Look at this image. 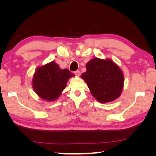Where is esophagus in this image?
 <instances>
[{
    "label": "esophagus",
    "mask_w": 156,
    "mask_h": 156,
    "mask_svg": "<svg viewBox=\"0 0 156 156\" xmlns=\"http://www.w3.org/2000/svg\"><path fill=\"white\" fill-rule=\"evenodd\" d=\"M74 74H75L76 76H80V70H76V71L74 72Z\"/></svg>",
    "instance_id": "1"
}]
</instances>
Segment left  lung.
I'll list each match as a JSON object with an SVG mask.
<instances>
[{
    "label": "left lung",
    "instance_id": "obj_1",
    "mask_svg": "<svg viewBox=\"0 0 156 156\" xmlns=\"http://www.w3.org/2000/svg\"><path fill=\"white\" fill-rule=\"evenodd\" d=\"M82 74L91 93L101 103L112 101L120 96L123 86V76L119 67L112 60L91 59Z\"/></svg>",
    "mask_w": 156,
    "mask_h": 156
}]
</instances>
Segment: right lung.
Wrapping results in <instances>:
<instances>
[{
  "label": "right lung",
  "instance_id": "1",
  "mask_svg": "<svg viewBox=\"0 0 156 156\" xmlns=\"http://www.w3.org/2000/svg\"><path fill=\"white\" fill-rule=\"evenodd\" d=\"M74 76L68 69H61L55 62L47 64L36 70L33 80V88L42 99L54 101L65 89L68 79Z\"/></svg>",
  "mask_w": 156,
  "mask_h": 156
}]
</instances>
